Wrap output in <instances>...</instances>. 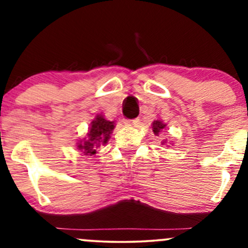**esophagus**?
<instances>
[{"label":"esophagus","instance_id":"1","mask_svg":"<svg viewBox=\"0 0 248 248\" xmlns=\"http://www.w3.org/2000/svg\"><path fill=\"white\" fill-rule=\"evenodd\" d=\"M124 124H128V126L138 127L140 124V120L139 119H127V120H124Z\"/></svg>","mask_w":248,"mask_h":248}]
</instances>
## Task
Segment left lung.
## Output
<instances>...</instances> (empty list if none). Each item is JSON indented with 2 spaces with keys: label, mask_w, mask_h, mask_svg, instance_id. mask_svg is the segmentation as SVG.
<instances>
[{
  "label": "left lung",
  "mask_w": 248,
  "mask_h": 248,
  "mask_svg": "<svg viewBox=\"0 0 248 248\" xmlns=\"http://www.w3.org/2000/svg\"><path fill=\"white\" fill-rule=\"evenodd\" d=\"M153 132H154V134H155V135H158V134H160L162 130L164 129V128H166V124H162V121H154L153 122ZM164 143V142H163Z\"/></svg>",
  "instance_id": "obj_1"
}]
</instances>
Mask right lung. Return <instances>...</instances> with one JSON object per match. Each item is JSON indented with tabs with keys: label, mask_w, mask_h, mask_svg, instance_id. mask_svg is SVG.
I'll use <instances>...</instances> for the list:
<instances>
[{
	"label": "right lung",
	"mask_w": 248,
	"mask_h": 248,
	"mask_svg": "<svg viewBox=\"0 0 248 248\" xmlns=\"http://www.w3.org/2000/svg\"><path fill=\"white\" fill-rule=\"evenodd\" d=\"M114 122L108 121L104 116L96 115V118L91 122L90 132L87 133V138L78 143V148L85 155H95L98 148L106 144L108 139L110 138V133L114 129Z\"/></svg>",
	"instance_id": "1"
}]
</instances>
